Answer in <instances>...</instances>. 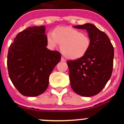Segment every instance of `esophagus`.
I'll return each mask as SVG.
<instances>
[{"label":"esophagus","instance_id":"esophagus-1","mask_svg":"<svg viewBox=\"0 0 124 124\" xmlns=\"http://www.w3.org/2000/svg\"><path fill=\"white\" fill-rule=\"evenodd\" d=\"M61 61H62V62H66V60H65V59L63 58V57H62V58H61Z\"/></svg>","mask_w":124,"mask_h":124}]
</instances>
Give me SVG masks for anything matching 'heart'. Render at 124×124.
<instances>
[{"instance_id": "b5f03b06", "label": "heart", "mask_w": 124, "mask_h": 124, "mask_svg": "<svg viewBox=\"0 0 124 124\" xmlns=\"http://www.w3.org/2000/svg\"><path fill=\"white\" fill-rule=\"evenodd\" d=\"M46 35V42L51 49L60 44L62 54L70 60L81 58L86 55L91 45L87 34L69 26L58 27Z\"/></svg>"}]
</instances>
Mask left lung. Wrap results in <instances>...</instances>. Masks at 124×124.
<instances>
[{
	"instance_id": "1",
	"label": "left lung",
	"mask_w": 124,
	"mask_h": 124,
	"mask_svg": "<svg viewBox=\"0 0 124 124\" xmlns=\"http://www.w3.org/2000/svg\"><path fill=\"white\" fill-rule=\"evenodd\" d=\"M86 29L91 45L85 56L68 60L71 87L78 95L89 97L98 94L111 77L113 67L114 49L108 37L94 24L75 26Z\"/></svg>"
}]
</instances>
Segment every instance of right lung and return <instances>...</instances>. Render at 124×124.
I'll list each match as a JSON object with an SVG mask.
<instances>
[{
    "label": "right lung",
    "instance_id": "right-lung-1",
    "mask_svg": "<svg viewBox=\"0 0 124 124\" xmlns=\"http://www.w3.org/2000/svg\"><path fill=\"white\" fill-rule=\"evenodd\" d=\"M45 27H29L20 32L8 49L7 66L11 81L22 95L37 96L47 89L49 79L60 62L58 51L46 48Z\"/></svg>",
    "mask_w": 124,
    "mask_h": 124
}]
</instances>
